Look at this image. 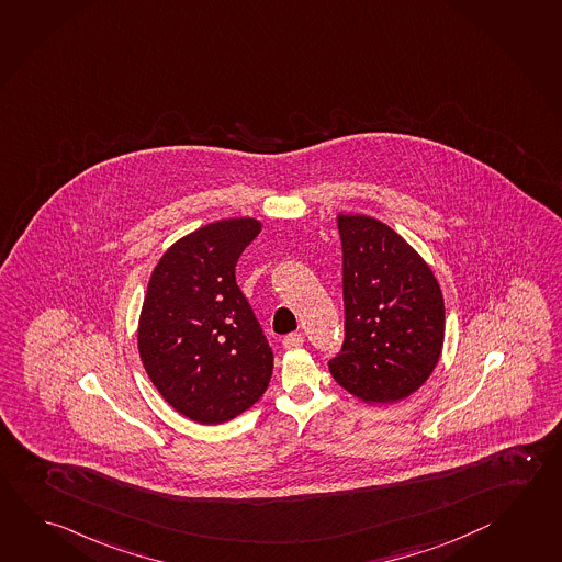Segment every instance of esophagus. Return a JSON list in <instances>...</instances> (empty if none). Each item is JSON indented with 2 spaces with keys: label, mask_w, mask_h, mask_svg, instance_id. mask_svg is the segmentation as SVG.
Returning a JSON list of instances; mask_svg holds the SVG:
<instances>
[{
  "label": "esophagus",
  "mask_w": 562,
  "mask_h": 562,
  "mask_svg": "<svg viewBox=\"0 0 562 562\" xmlns=\"http://www.w3.org/2000/svg\"><path fill=\"white\" fill-rule=\"evenodd\" d=\"M303 342H305V338H303L301 333H291V335H286V337L283 338V347H285L286 350H295V348H301L303 347Z\"/></svg>",
  "instance_id": "obj_1"
}]
</instances>
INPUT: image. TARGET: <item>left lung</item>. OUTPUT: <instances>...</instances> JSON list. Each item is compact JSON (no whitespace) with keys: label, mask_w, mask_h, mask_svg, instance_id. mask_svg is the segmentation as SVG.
Masks as SVG:
<instances>
[{"label":"left lung","mask_w":562,"mask_h":562,"mask_svg":"<svg viewBox=\"0 0 562 562\" xmlns=\"http://www.w3.org/2000/svg\"><path fill=\"white\" fill-rule=\"evenodd\" d=\"M345 342L328 360L342 389L367 404L408 398L438 364L446 308L418 251L370 215L338 214Z\"/></svg>","instance_id":"left-lung-1"}]
</instances>
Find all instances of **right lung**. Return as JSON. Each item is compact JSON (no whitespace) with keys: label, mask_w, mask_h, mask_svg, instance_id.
I'll return each mask as SVG.
<instances>
[{"label":"right lung","mask_w":562,"mask_h":562,"mask_svg":"<svg viewBox=\"0 0 562 562\" xmlns=\"http://www.w3.org/2000/svg\"><path fill=\"white\" fill-rule=\"evenodd\" d=\"M261 232L254 217L204 225L166 249L138 321V352L162 398L214 426L263 396L273 352L235 283V266Z\"/></svg>","instance_id":"add662e5"}]
</instances>
